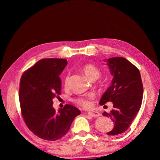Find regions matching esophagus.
Returning a JSON list of instances; mask_svg holds the SVG:
<instances>
[{
    "label": "esophagus",
    "instance_id": "obj_1",
    "mask_svg": "<svg viewBox=\"0 0 160 160\" xmlns=\"http://www.w3.org/2000/svg\"><path fill=\"white\" fill-rule=\"evenodd\" d=\"M88 114L91 116H92V117H98V116H101V114L97 112H88Z\"/></svg>",
    "mask_w": 160,
    "mask_h": 160
}]
</instances>
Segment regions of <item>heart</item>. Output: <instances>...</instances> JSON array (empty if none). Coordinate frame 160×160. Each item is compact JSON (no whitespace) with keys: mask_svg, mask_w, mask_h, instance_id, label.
Instances as JSON below:
<instances>
[{"mask_svg":"<svg viewBox=\"0 0 160 160\" xmlns=\"http://www.w3.org/2000/svg\"><path fill=\"white\" fill-rule=\"evenodd\" d=\"M82 70L83 73L85 75V76L90 80H96L100 76V74H101L99 69L94 64H86L82 67ZM70 73H68L64 78V85L66 86H68V85ZM94 98V94L93 93H89L85 96L78 97V98L75 99V102L78 104H79L80 106L88 109V108H90L92 106V103L91 100Z\"/></svg>","mask_w":160,"mask_h":160,"instance_id":"obj_1","label":"heart"}]
</instances>
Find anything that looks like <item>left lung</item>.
<instances>
[{
  "instance_id": "1",
  "label": "left lung",
  "mask_w": 160,
  "mask_h": 160,
  "mask_svg": "<svg viewBox=\"0 0 160 160\" xmlns=\"http://www.w3.org/2000/svg\"><path fill=\"white\" fill-rule=\"evenodd\" d=\"M113 75L111 85L103 94L99 104L113 103V109L103 115L112 118L114 128L107 135L123 133L131 125L142 104L143 85L139 70L125 58L107 59ZM104 107H105V105Z\"/></svg>"
}]
</instances>
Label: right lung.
Listing matches in <instances>:
<instances>
[{
	"instance_id": "add662e5",
	"label": "right lung",
	"mask_w": 160,
	"mask_h": 160,
	"mask_svg": "<svg viewBox=\"0 0 160 160\" xmlns=\"http://www.w3.org/2000/svg\"><path fill=\"white\" fill-rule=\"evenodd\" d=\"M63 58H44L25 70L20 79L21 114L28 128L40 138L55 141L69 131L80 111L66 104L56 112L53 99L61 94L60 74L67 65Z\"/></svg>"
}]
</instances>
